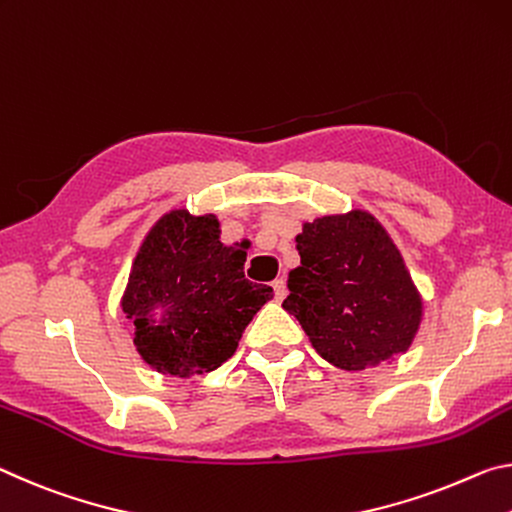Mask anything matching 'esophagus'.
Instances as JSON below:
<instances>
[{"mask_svg": "<svg viewBox=\"0 0 512 512\" xmlns=\"http://www.w3.org/2000/svg\"><path fill=\"white\" fill-rule=\"evenodd\" d=\"M272 288H274V295H276V299H279V301L286 297V281H283V279H276L272 283Z\"/></svg>", "mask_w": 512, "mask_h": 512, "instance_id": "34e87169", "label": "esophagus"}]
</instances>
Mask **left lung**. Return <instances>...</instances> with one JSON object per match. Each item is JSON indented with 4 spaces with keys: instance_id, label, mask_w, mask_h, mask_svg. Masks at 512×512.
Instances as JSON below:
<instances>
[{
    "instance_id": "8db88e82",
    "label": "left lung",
    "mask_w": 512,
    "mask_h": 512,
    "mask_svg": "<svg viewBox=\"0 0 512 512\" xmlns=\"http://www.w3.org/2000/svg\"><path fill=\"white\" fill-rule=\"evenodd\" d=\"M283 308L313 349L347 372L390 363L420 331L424 301L404 256L372 213L315 217L297 236Z\"/></svg>"
}]
</instances>
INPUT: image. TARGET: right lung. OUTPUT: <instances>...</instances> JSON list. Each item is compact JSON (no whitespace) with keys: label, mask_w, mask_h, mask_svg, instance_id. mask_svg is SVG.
<instances>
[{"label":"right lung","mask_w":512,"mask_h":512,"mask_svg":"<svg viewBox=\"0 0 512 512\" xmlns=\"http://www.w3.org/2000/svg\"><path fill=\"white\" fill-rule=\"evenodd\" d=\"M220 233L217 215L172 208L140 242L120 306L154 372L190 379L217 370L274 297L245 279V245H224Z\"/></svg>","instance_id":"add662e5"}]
</instances>
